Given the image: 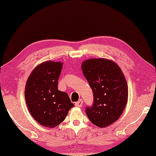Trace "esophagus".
<instances>
[{
  "label": "esophagus",
  "instance_id": "obj_1",
  "mask_svg": "<svg viewBox=\"0 0 156 156\" xmlns=\"http://www.w3.org/2000/svg\"><path fill=\"white\" fill-rule=\"evenodd\" d=\"M82 105H83V101L81 99L76 103V106L77 107H81Z\"/></svg>",
  "mask_w": 156,
  "mask_h": 156
}]
</instances>
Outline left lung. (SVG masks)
Here are the masks:
<instances>
[{"label":"left lung","mask_w":156,"mask_h":156,"mask_svg":"<svg viewBox=\"0 0 156 156\" xmlns=\"http://www.w3.org/2000/svg\"><path fill=\"white\" fill-rule=\"evenodd\" d=\"M83 76L92 89L94 101L86 114L94 125L105 128L119 119L128 102V84L115 62L90 58L81 64Z\"/></svg>","instance_id":"1"}]
</instances>
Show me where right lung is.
Segmentation results:
<instances>
[{
    "label": "right lung",
    "mask_w": 156,
    "mask_h": 156,
    "mask_svg": "<svg viewBox=\"0 0 156 156\" xmlns=\"http://www.w3.org/2000/svg\"><path fill=\"white\" fill-rule=\"evenodd\" d=\"M62 67V62H42L32 71L26 84L28 111L37 122L47 128L61 124L74 106L67 93L58 89Z\"/></svg>",
    "instance_id": "obj_1"
}]
</instances>
